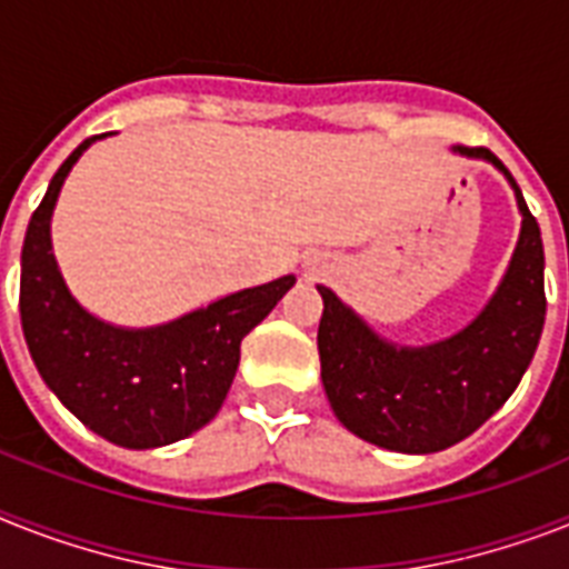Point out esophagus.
<instances>
[{"mask_svg": "<svg viewBox=\"0 0 569 569\" xmlns=\"http://www.w3.org/2000/svg\"><path fill=\"white\" fill-rule=\"evenodd\" d=\"M303 274H307V277H321V274H325V262L303 260Z\"/></svg>", "mask_w": 569, "mask_h": 569, "instance_id": "obj_1", "label": "esophagus"}]
</instances>
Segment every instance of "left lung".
<instances>
[{
  "instance_id": "1",
  "label": "left lung",
  "mask_w": 569,
  "mask_h": 569,
  "mask_svg": "<svg viewBox=\"0 0 569 569\" xmlns=\"http://www.w3.org/2000/svg\"><path fill=\"white\" fill-rule=\"evenodd\" d=\"M452 154L485 160L502 172L523 216L509 269L468 327L432 345H397L332 289L318 286L327 400L341 427L382 450L423 456L477 432L517 389L543 330V242L523 192L488 149L456 146Z\"/></svg>"
}]
</instances>
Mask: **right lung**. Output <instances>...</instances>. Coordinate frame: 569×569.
<instances>
[{
	"mask_svg": "<svg viewBox=\"0 0 569 569\" xmlns=\"http://www.w3.org/2000/svg\"><path fill=\"white\" fill-rule=\"evenodd\" d=\"M63 160L22 242V336L37 371L87 429L117 447L154 450L207 427L230 391L239 345L295 286V274L224 295L154 327H119L78 303L52 251L63 180L96 140Z\"/></svg>",
	"mask_w": 569,
	"mask_h": 569,
	"instance_id": "right-lung-1",
	"label": "right lung"
}]
</instances>
